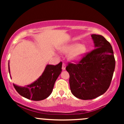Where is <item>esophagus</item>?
Wrapping results in <instances>:
<instances>
[{
  "mask_svg": "<svg viewBox=\"0 0 124 124\" xmlns=\"http://www.w3.org/2000/svg\"><path fill=\"white\" fill-rule=\"evenodd\" d=\"M65 68H66V65H65V63H62V70H65Z\"/></svg>",
  "mask_w": 124,
  "mask_h": 124,
  "instance_id": "1",
  "label": "esophagus"
}]
</instances>
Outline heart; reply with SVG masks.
I'll list each match as a JSON object with an SVG mask.
<instances>
[{
    "label": "heart",
    "instance_id": "b5f03b06",
    "mask_svg": "<svg viewBox=\"0 0 124 124\" xmlns=\"http://www.w3.org/2000/svg\"><path fill=\"white\" fill-rule=\"evenodd\" d=\"M60 51L64 54L69 53L68 58L72 61H80L86 53V45L75 42L66 45L60 48Z\"/></svg>",
    "mask_w": 124,
    "mask_h": 124
}]
</instances>
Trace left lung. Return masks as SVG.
<instances>
[{
  "label": "left lung",
  "mask_w": 124,
  "mask_h": 124,
  "mask_svg": "<svg viewBox=\"0 0 124 124\" xmlns=\"http://www.w3.org/2000/svg\"><path fill=\"white\" fill-rule=\"evenodd\" d=\"M95 49L77 63H69L72 93L82 100H92L103 94L109 88L116 66L112 46L100 35L92 34Z\"/></svg>",
  "instance_id": "left-lung-1"
}]
</instances>
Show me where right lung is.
I'll return each mask as SVG.
<instances>
[{
	"mask_svg": "<svg viewBox=\"0 0 124 124\" xmlns=\"http://www.w3.org/2000/svg\"><path fill=\"white\" fill-rule=\"evenodd\" d=\"M62 62L56 65H47L42 75L31 85L25 87L18 86L13 84L14 87L21 96L34 101H40L49 96L54 84L62 72ZM8 72L10 73L9 63Z\"/></svg>",
	"mask_w": 124,
	"mask_h": 124,
	"instance_id": "obj_1",
	"label": "right lung"
}]
</instances>
